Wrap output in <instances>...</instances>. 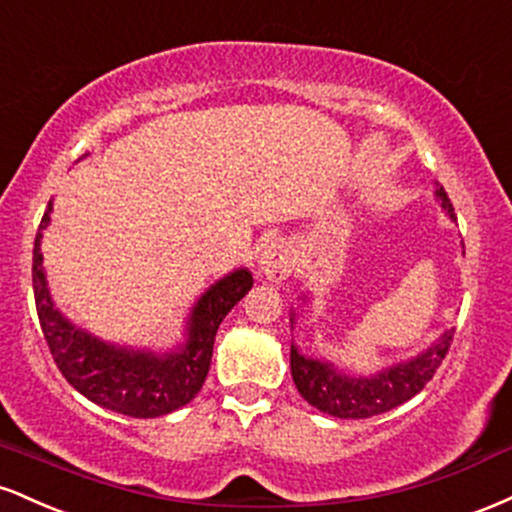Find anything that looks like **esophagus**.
Segmentation results:
<instances>
[{
    "label": "esophagus",
    "instance_id": "34e87169",
    "mask_svg": "<svg viewBox=\"0 0 512 512\" xmlns=\"http://www.w3.org/2000/svg\"><path fill=\"white\" fill-rule=\"evenodd\" d=\"M293 248L286 240H274L267 248L262 250L260 260H257V269L264 279L269 281H284L286 276L293 272Z\"/></svg>",
    "mask_w": 512,
    "mask_h": 512
}]
</instances>
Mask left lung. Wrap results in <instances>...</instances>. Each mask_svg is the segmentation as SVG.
I'll return each instance as SVG.
<instances>
[{"instance_id": "8db88e82", "label": "left lung", "mask_w": 512, "mask_h": 512, "mask_svg": "<svg viewBox=\"0 0 512 512\" xmlns=\"http://www.w3.org/2000/svg\"><path fill=\"white\" fill-rule=\"evenodd\" d=\"M436 199L440 209L450 216V221H455V209H452L448 192L438 182ZM301 301L308 303V296H301ZM293 325H296V310L291 313V330ZM452 332L455 330H445L421 354L404 358V361H397L368 375L344 373L327 358L305 356L291 342L293 383H296L305 402L325 411V414L337 416V419H368V416L399 407L416 392L424 390L448 354Z\"/></svg>"}]
</instances>
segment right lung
<instances>
[{
  "instance_id": "right-lung-1",
  "label": "right lung",
  "mask_w": 512,
  "mask_h": 512,
  "mask_svg": "<svg viewBox=\"0 0 512 512\" xmlns=\"http://www.w3.org/2000/svg\"><path fill=\"white\" fill-rule=\"evenodd\" d=\"M50 214L52 199L35 236L33 293L45 342L67 383L98 407L134 419H156L185 407L202 390L216 330L233 305L252 289V274L240 267L214 281L192 305L182 339L173 349L154 351L105 342L84 327H76L52 301L40 250Z\"/></svg>"
}]
</instances>
